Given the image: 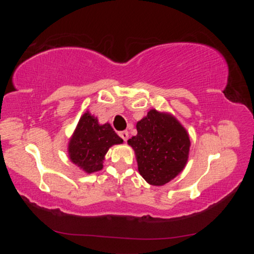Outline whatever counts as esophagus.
Segmentation results:
<instances>
[{
    "label": "esophagus",
    "instance_id": "obj_1",
    "mask_svg": "<svg viewBox=\"0 0 254 254\" xmlns=\"http://www.w3.org/2000/svg\"><path fill=\"white\" fill-rule=\"evenodd\" d=\"M119 135L121 136L124 141H127L128 139V132L127 131H121L119 133Z\"/></svg>",
    "mask_w": 254,
    "mask_h": 254
}]
</instances>
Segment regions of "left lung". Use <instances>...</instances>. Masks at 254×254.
<instances>
[{
    "mask_svg": "<svg viewBox=\"0 0 254 254\" xmlns=\"http://www.w3.org/2000/svg\"><path fill=\"white\" fill-rule=\"evenodd\" d=\"M137 134L127 140L134 150L137 170L152 186L177 177L188 161L190 139L186 128L169 112L150 110L136 123Z\"/></svg>",
    "mask_w": 254,
    "mask_h": 254,
    "instance_id": "8db88e82",
    "label": "left lung"
}]
</instances>
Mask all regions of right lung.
I'll return each instance as SVG.
<instances>
[{
    "label": "right lung",
    "instance_id": "right-lung-1",
    "mask_svg": "<svg viewBox=\"0 0 254 254\" xmlns=\"http://www.w3.org/2000/svg\"><path fill=\"white\" fill-rule=\"evenodd\" d=\"M122 143L123 140L110 123L100 124L95 115L86 111L68 142V157L84 173H96L103 169V161L109 149Z\"/></svg>",
    "mask_w": 254,
    "mask_h": 254
}]
</instances>
